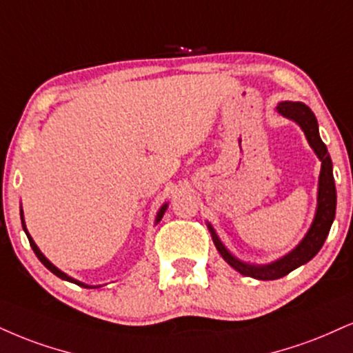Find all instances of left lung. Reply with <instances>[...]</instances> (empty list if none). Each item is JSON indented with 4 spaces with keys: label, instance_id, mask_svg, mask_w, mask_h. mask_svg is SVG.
I'll list each match as a JSON object with an SVG mask.
<instances>
[{
    "label": "left lung",
    "instance_id": "1",
    "mask_svg": "<svg viewBox=\"0 0 353 353\" xmlns=\"http://www.w3.org/2000/svg\"><path fill=\"white\" fill-rule=\"evenodd\" d=\"M279 114H283L288 120L294 121L299 125V128L304 131L305 139H307L309 146L316 152V156L321 161V174H319V188H317V207L316 215H314L311 227H309L307 233L304 239L299 241L290 253L284 256L278 258V260L266 263V265H253V263L241 261L235 254L230 253V250L222 243L219 239L217 232L214 227L207 222V228H209L212 240H214L215 248L222 254V258L233 270L239 271L240 274L250 276V278L261 279V281H270V279H279L292 270L299 268V266L305 265L311 261L319 250L324 245V241L329 235L330 227L335 219V205H337V192H335V182H334V172H332V159H330L329 152H327V146L321 139L319 134V125H317L316 114L307 105L301 103V101H279L278 107Z\"/></svg>",
    "mask_w": 353,
    "mask_h": 353
}]
</instances>
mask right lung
<instances>
[{"instance_id": "add662e5", "label": "right lung", "mask_w": 353, "mask_h": 353, "mask_svg": "<svg viewBox=\"0 0 353 353\" xmlns=\"http://www.w3.org/2000/svg\"><path fill=\"white\" fill-rule=\"evenodd\" d=\"M168 210V202L165 203H163V205H161V209L158 210V215H156V220L154 222L156 223H159L161 222V219H163V215H164V212ZM21 223H23V230L26 232V235H28V240H29V243H31V248L34 250V253H36V256L39 258V261L42 263V265L46 266V268H48L50 273H54L55 276H59V278L61 279H63V281H69V283H75V284H79V286H82V288H90V290H95V288H100V286H92V284H85V283H82V281H79V279H75V278H72V276H69L67 273H63V271H61L57 268V266L55 265H52V263H50L48 258L44 256V253L41 252L39 250V246L36 245V241L32 240V236L29 235V232H28V228H26V222H24V215H23V209H21Z\"/></svg>"}]
</instances>
